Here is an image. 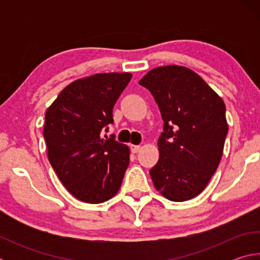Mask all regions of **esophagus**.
Returning a JSON list of instances; mask_svg holds the SVG:
<instances>
[{"label":"esophagus","mask_w":260,"mask_h":260,"mask_svg":"<svg viewBox=\"0 0 260 260\" xmlns=\"http://www.w3.org/2000/svg\"><path fill=\"white\" fill-rule=\"evenodd\" d=\"M140 149H141V146H131V150H132V152H133V153L139 152Z\"/></svg>","instance_id":"obj_1"}]
</instances>
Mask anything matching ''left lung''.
I'll use <instances>...</instances> for the list:
<instances>
[{
	"mask_svg": "<svg viewBox=\"0 0 260 260\" xmlns=\"http://www.w3.org/2000/svg\"><path fill=\"white\" fill-rule=\"evenodd\" d=\"M155 98L164 120L153 186L183 202L204 190L221 160L228 132L226 107L201 76L180 65L155 68L139 81Z\"/></svg>",
	"mask_w": 260,
	"mask_h": 260,
	"instance_id": "left-lung-1",
	"label": "left lung"
}]
</instances>
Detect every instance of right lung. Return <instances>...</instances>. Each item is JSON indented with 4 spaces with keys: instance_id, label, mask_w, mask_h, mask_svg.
I'll use <instances>...</instances> for the list:
<instances>
[{
    "instance_id": "add662e5",
    "label": "right lung",
    "mask_w": 260,
    "mask_h": 260,
    "mask_svg": "<svg viewBox=\"0 0 260 260\" xmlns=\"http://www.w3.org/2000/svg\"><path fill=\"white\" fill-rule=\"evenodd\" d=\"M132 73H96L64 88L46 111L48 159L79 201L103 203L116 195L129 164V148L101 136Z\"/></svg>"
}]
</instances>
